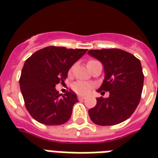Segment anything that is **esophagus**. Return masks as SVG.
<instances>
[{
  "label": "esophagus",
  "instance_id": "34e87169",
  "mask_svg": "<svg viewBox=\"0 0 158 158\" xmlns=\"http://www.w3.org/2000/svg\"><path fill=\"white\" fill-rule=\"evenodd\" d=\"M78 99H79V101H81V100L85 99V96H78Z\"/></svg>",
  "mask_w": 158,
  "mask_h": 158
}]
</instances>
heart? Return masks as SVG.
<instances>
[{
  "label": "heart",
  "mask_w": 158,
  "mask_h": 158,
  "mask_svg": "<svg viewBox=\"0 0 158 158\" xmlns=\"http://www.w3.org/2000/svg\"><path fill=\"white\" fill-rule=\"evenodd\" d=\"M94 60H91V61H89V62H93ZM88 62V63H89ZM72 70L73 68L69 69V75H71V73H72ZM92 84H90V83H87V82H82V81H78V82L74 83L73 85V89L75 91L76 93H78L79 95H86L87 93L89 92V90L92 89Z\"/></svg>",
  "instance_id": "b5f03b06"
}]
</instances>
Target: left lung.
Returning <instances> with one entry per match:
<instances>
[{
	"label": "left lung",
	"instance_id": "8db88e82",
	"mask_svg": "<svg viewBox=\"0 0 158 158\" xmlns=\"http://www.w3.org/2000/svg\"><path fill=\"white\" fill-rule=\"evenodd\" d=\"M88 54L104 67L105 78L97 91H109V97L97 98L96 106L89 110L91 121L101 126L125 121L135 111L141 97L144 74L140 61L120 49L89 50Z\"/></svg>",
	"mask_w": 158,
	"mask_h": 158
}]
</instances>
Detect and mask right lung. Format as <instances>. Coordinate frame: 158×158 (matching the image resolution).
Masks as SVG:
<instances>
[{"label":"right lung","mask_w":158,"mask_h":158,"mask_svg":"<svg viewBox=\"0 0 158 158\" xmlns=\"http://www.w3.org/2000/svg\"><path fill=\"white\" fill-rule=\"evenodd\" d=\"M87 49L47 46L35 52L24 62L19 85L26 109L40 123L61 125L72 115L77 95L70 90L62 95L56 85L68 77L69 69Z\"/></svg>","instance_id":"right-lung-1"}]
</instances>
